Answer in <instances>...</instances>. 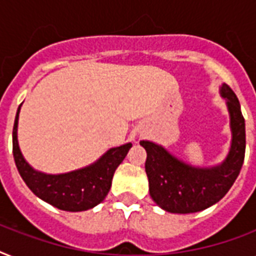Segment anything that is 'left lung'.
I'll return each mask as SVG.
<instances>
[{
  "instance_id": "left-lung-1",
  "label": "left lung",
  "mask_w": 256,
  "mask_h": 256,
  "mask_svg": "<svg viewBox=\"0 0 256 256\" xmlns=\"http://www.w3.org/2000/svg\"><path fill=\"white\" fill-rule=\"evenodd\" d=\"M220 96L227 100L232 138L226 160L218 166L195 168L171 156L160 144L150 140L140 142L148 152L144 168L150 196L164 211L190 214L206 210L219 202L238 178L246 152L244 118L230 86L223 84Z\"/></svg>"
}]
</instances>
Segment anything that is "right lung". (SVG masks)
I'll return each instance as SVG.
<instances>
[{"instance_id": "add662e5", "label": "right lung", "mask_w": 256, "mask_h": 256, "mask_svg": "<svg viewBox=\"0 0 256 256\" xmlns=\"http://www.w3.org/2000/svg\"><path fill=\"white\" fill-rule=\"evenodd\" d=\"M18 106L13 128V156L18 172L38 198L64 211H85L100 204L112 187V175L128 156L132 144L112 148L84 168L65 174H45L34 170L22 156L17 140Z\"/></svg>"}]
</instances>
